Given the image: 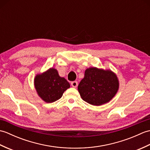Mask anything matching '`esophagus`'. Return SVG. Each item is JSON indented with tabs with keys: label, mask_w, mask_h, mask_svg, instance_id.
<instances>
[{
	"label": "esophagus",
	"mask_w": 150,
	"mask_h": 150,
	"mask_svg": "<svg viewBox=\"0 0 150 150\" xmlns=\"http://www.w3.org/2000/svg\"><path fill=\"white\" fill-rule=\"evenodd\" d=\"M71 84L73 88H77L78 86V82L77 81H73V82H71Z\"/></svg>",
	"instance_id": "obj_1"
}]
</instances>
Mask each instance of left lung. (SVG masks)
Here are the masks:
<instances>
[{"instance_id":"left-lung-1","label":"left lung","mask_w":150,"mask_h":150,"mask_svg":"<svg viewBox=\"0 0 150 150\" xmlns=\"http://www.w3.org/2000/svg\"><path fill=\"white\" fill-rule=\"evenodd\" d=\"M119 88L116 74L110 69L95 67L86 69L84 77L78 86L83 100L93 106H100L110 102Z\"/></svg>"}]
</instances>
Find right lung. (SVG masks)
I'll use <instances>...</instances> for the list:
<instances>
[{"label": "right lung", "instance_id": "1", "mask_svg": "<svg viewBox=\"0 0 150 150\" xmlns=\"http://www.w3.org/2000/svg\"><path fill=\"white\" fill-rule=\"evenodd\" d=\"M34 85L38 95L47 103L59 100L70 87L69 82L60 77L57 70L53 68L37 74L34 79Z\"/></svg>", "mask_w": 150, "mask_h": 150}]
</instances>
